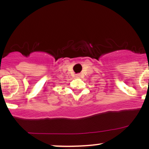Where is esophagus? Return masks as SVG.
<instances>
[{
    "instance_id": "34e87169",
    "label": "esophagus",
    "mask_w": 149,
    "mask_h": 149,
    "mask_svg": "<svg viewBox=\"0 0 149 149\" xmlns=\"http://www.w3.org/2000/svg\"><path fill=\"white\" fill-rule=\"evenodd\" d=\"M76 78H80V74H76Z\"/></svg>"
}]
</instances>
